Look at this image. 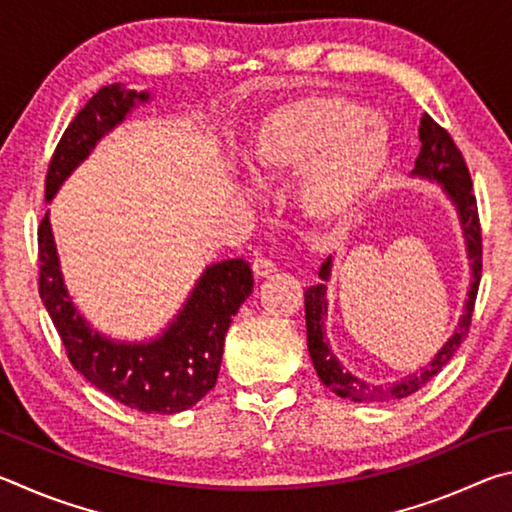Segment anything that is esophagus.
I'll return each mask as SVG.
<instances>
[{
  "label": "esophagus",
  "mask_w": 512,
  "mask_h": 512,
  "mask_svg": "<svg viewBox=\"0 0 512 512\" xmlns=\"http://www.w3.org/2000/svg\"><path fill=\"white\" fill-rule=\"evenodd\" d=\"M275 271H277V266L271 262V259L257 257L253 262V273H255V277H259V280H264V277H271Z\"/></svg>",
  "instance_id": "obj_1"
}]
</instances>
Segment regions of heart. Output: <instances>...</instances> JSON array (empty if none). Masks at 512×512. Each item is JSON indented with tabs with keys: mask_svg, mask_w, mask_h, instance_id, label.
Returning <instances> with one entry per match:
<instances>
[{
	"mask_svg": "<svg viewBox=\"0 0 512 512\" xmlns=\"http://www.w3.org/2000/svg\"><path fill=\"white\" fill-rule=\"evenodd\" d=\"M370 108L343 97L282 103L250 131L244 164L253 183L300 169L296 205L309 221H348L368 201L391 162Z\"/></svg>",
	"mask_w": 512,
	"mask_h": 512,
	"instance_id": "obj_1",
	"label": "heart"
}]
</instances>
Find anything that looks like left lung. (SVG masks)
Masks as SVG:
<instances>
[{
    "mask_svg": "<svg viewBox=\"0 0 512 512\" xmlns=\"http://www.w3.org/2000/svg\"><path fill=\"white\" fill-rule=\"evenodd\" d=\"M420 153L415 158V167L411 176L424 178L429 183H438L443 187L445 196L456 207L458 221H461V230L465 237V250L467 259H470V291H467V300L463 307V316L458 318V325L454 334L445 341L443 348L438 350L427 366L420 368V372L404 377L400 381H391V384H370L343 366L336 359V354L329 348V341H325V320H327V287L325 282L332 275L334 257H327L323 266H320L318 277L323 284L309 287L305 291V320H307V348L309 357L318 377L329 391L339 397L352 402H391L402 400V397L411 395L422 388L427 381L438 375L445 368V363L454 357L456 350L461 348L467 332H470L472 311L476 291H479L481 282V225H479V212H476V198L472 194V178L470 171L465 167V160L452 137L440 128L429 115H422L420 119Z\"/></svg>",
    "mask_w": 512,
    "mask_h": 512,
    "instance_id": "8db88e82",
    "label": "left lung"
}]
</instances>
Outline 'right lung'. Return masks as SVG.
Returning a JSON list of instances; mask_svg holds the SVG:
<instances>
[{"mask_svg":"<svg viewBox=\"0 0 512 512\" xmlns=\"http://www.w3.org/2000/svg\"><path fill=\"white\" fill-rule=\"evenodd\" d=\"M151 99L124 83L106 85L85 103L60 137L49 162L45 198L88 158L94 146ZM40 298L58 329L67 357L81 375L112 400L144 413H180L212 391L219 377L223 341L244 300L253 293L246 259H223L207 266L183 309L162 334L149 341H115L94 329L76 309L60 268L49 212L38 228Z\"/></svg>","mask_w":512,"mask_h":512,"instance_id":"add662e5","label":"right lung"}]
</instances>
